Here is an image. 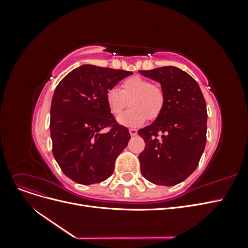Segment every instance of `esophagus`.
<instances>
[{"label": "esophagus", "instance_id": "esophagus-1", "mask_svg": "<svg viewBox=\"0 0 248 248\" xmlns=\"http://www.w3.org/2000/svg\"><path fill=\"white\" fill-rule=\"evenodd\" d=\"M129 133H130L131 137H134V136H137V134H138V130L136 128H130Z\"/></svg>", "mask_w": 248, "mask_h": 248}]
</instances>
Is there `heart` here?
<instances>
[{
    "label": "heart",
    "mask_w": 248,
    "mask_h": 248,
    "mask_svg": "<svg viewBox=\"0 0 248 248\" xmlns=\"http://www.w3.org/2000/svg\"><path fill=\"white\" fill-rule=\"evenodd\" d=\"M130 109L119 116L117 122L126 127H137L150 120L156 119L166 102L163 89L157 84L140 78L132 77L125 79L121 90L112 87L106 93V102L111 114L119 115L129 101Z\"/></svg>",
    "instance_id": "obj_1"
}]
</instances>
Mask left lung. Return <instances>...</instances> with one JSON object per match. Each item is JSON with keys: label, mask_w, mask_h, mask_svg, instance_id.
<instances>
[{"label": "left lung", "mask_w": 248, "mask_h": 248, "mask_svg": "<svg viewBox=\"0 0 248 248\" xmlns=\"http://www.w3.org/2000/svg\"><path fill=\"white\" fill-rule=\"evenodd\" d=\"M140 73L159 82L166 95L160 115L138 132L146 144L139 155L140 171L153 184L176 185L192 174L204 152L206 101L198 82L177 67H159Z\"/></svg>", "instance_id": "8db88e82"}]
</instances>
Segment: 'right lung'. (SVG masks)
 <instances>
[{
	"mask_svg": "<svg viewBox=\"0 0 248 248\" xmlns=\"http://www.w3.org/2000/svg\"><path fill=\"white\" fill-rule=\"evenodd\" d=\"M132 72L85 64L59 82L50 107L52 153L64 174L78 184L99 183L111 176L115 161L130 140L115 125L106 93ZM114 124L104 134L102 129Z\"/></svg>",
	"mask_w": 248,
	"mask_h": 248,
	"instance_id": "1",
	"label": "right lung"
}]
</instances>
